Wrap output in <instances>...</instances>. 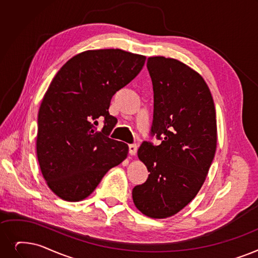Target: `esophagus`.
I'll list each match as a JSON object with an SVG mask.
<instances>
[{
    "mask_svg": "<svg viewBox=\"0 0 258 258\" xmlns=\"http://www.w3.org/2000/svg\"><path fill=\"white\" fill-rule=\"evenodd\" d=\"M137 150H138V147L136 144H130L128 145V151H130V154L133 156V155H135L136 153H137Z\"/></svg>",
    "mask_w": 258,
    "mask_h": 258,
    "instance_id": "obj_1",
    "label": "esophagus"
}]
</instances>
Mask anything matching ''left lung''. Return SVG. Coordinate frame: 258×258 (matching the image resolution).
Returning <instances> with one entry per match:
<instances>
[{"label": "left lung", "instance_id": "1", "mask_svg": "<svg viewBox=\"0 0 258 258\" xmlns=\"http://www.w3.org/2000/svg\"><path fill=\"white\" fill-rule=\"evenodd\" d=\"M154 91L151 136L139 159L150 172L133 188L134 204L144 215L166 218L194 199L214 159L217 125L214 101L204 78L180 61L151 57L147 63Z\"/></svg>", "mask_w": 258, "mask_h": 258}]
</instances>
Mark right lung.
I'll list each match as a JSON object with an SVG mask.
<instances>
[{
	"label": "right lung",
	"instance_id": "right-lung-1",
	"mask_svg": "<svg viewBox=\"0 0 258 258\" xmlns=\"http://www.w3.org/2000/svg\"><path fill=\"white\" fill-rule=\"evenodd\" d=\"M145 59L121 49L87 50L54 76L39 109L37 156L47 185L60 198H86L126 158L128 145L109 138L116 122L108 108ZM99 118L104 120L101 131H96Z\"/></svg>",
	"mask_w": 258,
	"mask_h": 258
}]
</instances>
